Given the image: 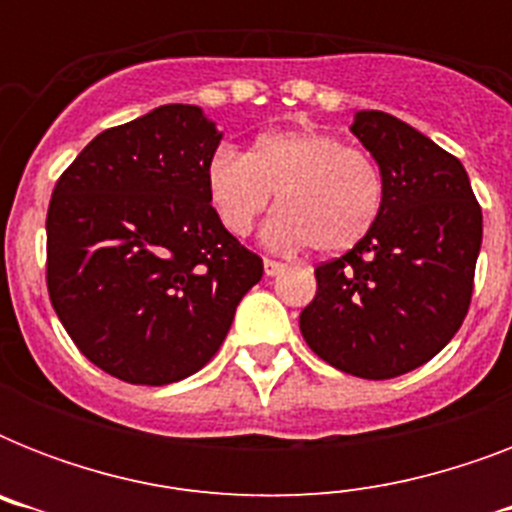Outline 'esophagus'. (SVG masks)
I'll use <instances>...</instances> for the list:
<instances>
[{
	"instance_id": "obj_1",
	"label": "esophagus",
	"mask_w": 512,
	"mask_h": 512,
	"mask_svg": "<svg viewBox=\"0 0 512 512\" xmlns=\"http://www.w3.org/2000/svg\"><path fill=\"white\" fill-rule=\"evenodd\" d=\"M263 265H265V276H279V273L284 271V263L273 260V257H265Z\"/></svg>"
}]
</instances>
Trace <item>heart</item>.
Returning <instances> with one entry per match:
<instances>
[{"label": "heart", "instance_id": "heart-1", "mask_svg": "<svg viewBox=\"0 0 512 512\" xmlns=\"http://www.w3.org/2000/svg\"><path fill=\"white\" fill-rule=\"evenodd\" d=\"M204 185L217 223L233 236H247L276 193L284 209L265 225L268 244H311L324 255L361 244L385 204V180L374 156L321 130L268 132L247 156L220 146L209 156Z\"/></svg>", "mask_w": 512, "mask_h": 512}]
</instances>
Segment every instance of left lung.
Masks as SVG:
<instances>
[{"mask_svg": "<svg viewBox=\"0 0 512 512\" xmlns=\"http://www.w3.org/2000/svg\"><path fill=\"white\" fill-rule=\"evenodd\" d=\"M350 132L380 164L385 204L361 244L316 265L300 332L340 372L390 380L462 327L484 217L460 159L422 132L382 111H358Z\"/></svg>", "mask_w": 512, "mask_h": 512, "instance_id": "left-lung-1", "label": "left lung"}]
</instances>
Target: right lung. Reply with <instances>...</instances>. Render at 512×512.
<instances>
[{
  "label": "right lung",
  "instance_id": "right-lung-1",
  "mask_svg": "<svg viewBox=\"0 0 512 512\" xmlns=\"http://www.w3.org/2000/svg\"><path fill=\"white\" fill-rule=\"evenodd\" d=\"M220 132L199 106H159L100 132L47 209V292L68 337L132 385L199 372L263 260L217 223L204 170Z\"/></svg>",
  "mask_w": 512,
  "mask_h": 512
}]
</instances>
